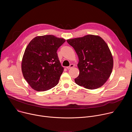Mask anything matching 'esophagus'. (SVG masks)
Returning <instances> with one entry per match:
<instances>
[{"instance_id": "1", "label": "esophagus", "mask_w": 132, "mask_h": 132, "mask_svg": "<svg viewBox=\"0 0 132 132\" xmlns=\"http://www.w3.org/2000/svg\"><path fill=\"white\" fill-rule=\"evenodd\" d=\"M74 66H75V65H74L73 64H70L69 66H68V67H67L66 68H67V69H70V68H71L73 67Z\"/></svg>"}]
</instances>
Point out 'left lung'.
I'll list each match as a JSON object with an SVG mask.
<instances>
[{
  "label": "left lung",
  "instance_id": "8db88e82",
  "mask_svg": "<svg viewBox=\"0 0 132 132\" xmlns=\"http://www.w3.org/2000/svg\"><path fill=\"white\" fill-rule=\"evenodd\" d=\"M79 59V75L75 81L88 89L102 86L110 77L113 67L111 52L105 42L98 35H87L67 40Z\"/></svg>",
  "mask_w": 132,
  "mask_h": 132
}]
</instances>
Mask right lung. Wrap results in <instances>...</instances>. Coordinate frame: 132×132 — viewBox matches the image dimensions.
Masks as SVG:
<instances>
[{
    "label": "right lung",
    "mask_w": 132,
    "mask_h": 132,
    "mask_svg": "<svg viewBox=\"0 0 132 132\" xmlns=\"http://www.w3.org/2000/svg\"><path fill=\"white\" fill-rule=\"evenodd\" d=\"M65 42L53 35L34 37L26 48L21 63L23 76L32 89L43 91L59 83L63 72L57 54Z\"/></svg>",
    "instance_id": "obj_1"
}]
</instances>
